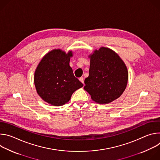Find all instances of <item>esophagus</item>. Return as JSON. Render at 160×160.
I'll return each instance as SVG.
<instances>
[{
    "label": "esophagus",
    "instance_id": "34e87169",
    "mask_svg": "<svg viewBox=\"0 0 160 160\" xmlns=\"http://www.w3.org/2000/svg\"><path fill=\"white\" fill-rule=\"evenodd\" d=\"M79 80L83 84L84 83V79H83V77H80V78H79Z\"/></svg>",
    "mask_w": 160,
    "mask_h": 160
}]
</instances>
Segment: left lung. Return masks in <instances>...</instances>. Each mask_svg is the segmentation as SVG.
Here are the masks:
<instances>
[{"mask_svg": "<svg viewBox=\"0 0 160 160\" xmlns=\"http://www.w3.org/2000/svg\"><path fill=\"white\" fill-rule=\"evenodd\" d=\"M89 75L84 89L99 104H108L118 99L126 88L128 73L120 56L112 50L102 47L89 56Z\"/></svg>", "mask_w": 160, "mask_h": 160, "instance_id": "8db88e82", "label": "left lung"}]
</instances>
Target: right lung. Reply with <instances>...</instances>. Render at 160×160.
Here are the masks:
<instances>
[{"label":"right lung","mask_w":160,"mask_h":160,"mask_svg":"<svg viewBox=\"0 0 160 160\" xmlns=\"http://www.w3.org/2000/svg\"><path fill=\"white\" fill-rule=\"evenodd\" d=\"M72 51L67 54L54 49L45 54L37 66L34 75L37 92L45 102L55 106L67 103L73 93L83 86L70 66Z\"/></svg>","instance_id":"1"}]
</instances>
